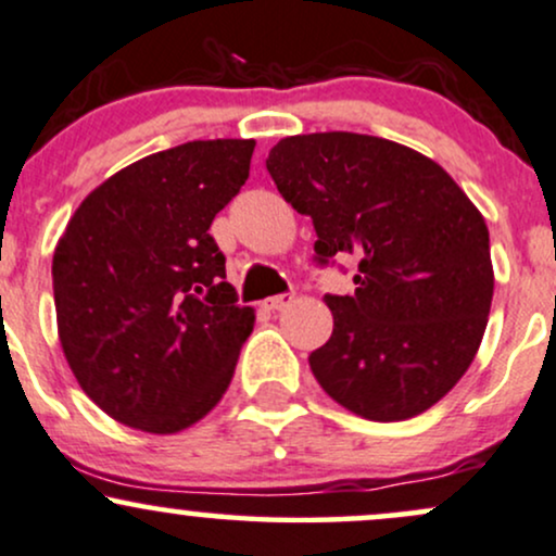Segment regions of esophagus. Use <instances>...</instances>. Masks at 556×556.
I'll return each mask as SVG.
<instances>
[{
    "label": "esophagus",
    "instance_id": "esophagus-1",
    "mask_svg": "<svg viewBox=\"0 0 556 556\" xmlns=\"http://www.w3.org/2000/svg\"><path fill=\"white\" fill-rule=\"evenodd\" d=\"M291 302H293V293H278V296L265 299L263 306L267 312H280V309H286V306H289Z\"/></svg>",
    "mask_w": 556,
    "mask_h": 556
}]
</instances>
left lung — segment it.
<instances>
[{
  "instance_id": "left-lung-1",
  "label": "left lung",
  "mask_w": 556,
  "mask_h": 556,
  "mask_svg": "<svg viewBox=\"0 0 556 556\" xmlns=\"http://www.w3.org/2000/svg\"><path fill=\"white\" fill-rule=\"evenodd\" d=\"M278 192L315 224V263L356 254V291L325 296L332 336L312 375L343 408L403 421L471 367L494 293L489 228L440 163L382 137L315 132L265 161Z\"/></svg>"
}]
</instances>
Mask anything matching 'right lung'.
Wrapping results in <instances>:
<instances>
[{
	"label": "right lung",
	"instance_id": "1",
	"mask_svg": "<svg viewBox=\"0 0 556 556\" xmlns=\"http://www.w3.org/2000/svg\"><path fill=\"white\" fill-rule=\"evenodd\" d=\"M254 140H194L96 187L54 250L59 341L85 395L150 434L192 427L226 393L252 306L207 233L250 176Z\"/></svg>",
	"mask_w": 556,
	"mask_h": 556
}]
</instances>
